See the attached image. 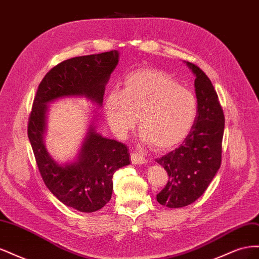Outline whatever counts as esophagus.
Masks as SVG:
<instances>
[{
	"label": "esophagus",
	"mask_w": 259,
	"mask_h": 259,
	"mask_svg": "<svg viewBox=\"0 0 259 259\" xmlns=\"http://www.w3.org/2000/svg\"><path fill=\"white\" fill-rule=\"evenodd\" d=\"M131 161L133 164H145L146 163V159L144 158V156L136 153V152L131 153Z\"/></svg>",
	"instance_id": "esophagus-1"
}]
</instances>
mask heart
<instances>
[{
    "label": "heart",
    "mask_w": 259,
    "mask_h": 259,
    "mask_svg": "<svg viewBox=\"0 0 259 259\" xmlns=\"http://www.w3.org/2000/svg\"><path fill=\"white\" fill-rule=\"evenodd\" d=\"M106 116L117 136L135 127L145 142L158 151L182 144L190 134L198 114L194 94L167 73L137 69L124 77L122 92L112 91L106 103Z\"/></svg>",
    "instance_id": "1"
}]
</instances>
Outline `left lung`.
Returning a JSON list of instances; mask_svg holds the SVG:
<instances>
[{"mask_svg":"<svg viewBox=\"0 0 259 259\" xmlns=\"http://www.w3.org/2000/svg\"><path fill=\"white\" fill-rule=\"evenodd\" d=\"M195 74L198 114L190 134L175 150L156 159L168 180L156 200L161 205L179 208L191 204L207 189L222 164L225 115L217 93L207 75L192 62Z\"/></svg>","mask_w":259,"mask_h":259,"instance_id":"obj_1","label":"left lung"}]
</instances>
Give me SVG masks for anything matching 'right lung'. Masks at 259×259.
I'll return each instance as SVG.
<instances>
[{
    "instance_id": "obj_1",
    "label": "right lung",
    "mask_w": 259,
    "mask_h": 259,
    "mask_svg": "<svg viewBox=\"0 0 259 259\" xmlns=\"http://www.w3.org/2000/svg\"><path fill=\"white\" fill-rule=\"evenodd\" d=\"M119 61V53L74 57L60 62L38 84L28 120V137L45 186L65 205L93 213L110 201L114 171L130 164L127 147L105 138L91 127L79 160L59 165L43 144L45 114L50 101L66 96H85L103 104L105 85Z\"/></svg>"
}]
</instances>
